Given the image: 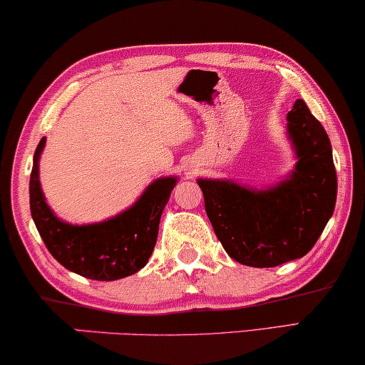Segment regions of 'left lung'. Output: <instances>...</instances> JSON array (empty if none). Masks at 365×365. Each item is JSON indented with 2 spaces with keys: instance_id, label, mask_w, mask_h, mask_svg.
Wrapping results in <instances>:
<instances>
[{
  "instance_id": "left-lung-1",
  "label": "left lung",
  "mask_w": 365,
  "mask_h": 365,
  "mask_svg": "<svg viewBox=\"0 0 365 365\" xmlns=\"http://www.w3.org/2000/svg\"><path fill=\"white\" fill-rule=\"evenodd\" d=\"M287 138L297 161L274 186L256 189L231 179H197L214 232L229 256L244 266L276 267L306 256L336 207L331 141L302 99L287 113Z\"/></svg>"
}]
</instances>
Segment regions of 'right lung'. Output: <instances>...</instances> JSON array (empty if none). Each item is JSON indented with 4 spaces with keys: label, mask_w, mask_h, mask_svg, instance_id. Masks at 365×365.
<instances>
[{
    "label": "right lung",
    "mask_w": 365,
    "mask_h": 365,
    "mask_svg": "<svg viewBox=\"0 0 365 365\" xmlns=\"http://www.w3.org/2000/svg\"><path fill=\"white\" fill-rule=\"evenodd\" d=\"M46 138L39 141L29 179V207L39 236L56 261L94 281H118L146 266L156 246L159 221L178 184V176L153 181L126 211L93 224H69L49 207L39 182V159Z\"/></svg>",
    "instance_id": "add662e5"
}]
</instances>
